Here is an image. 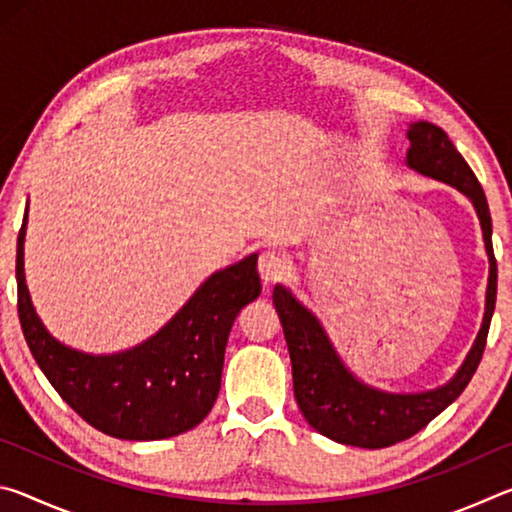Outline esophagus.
I'll use <instances>...</instances> for the list:
<instances>
[{"instance_id":"34e87169","label":"esophagus","mask_w":512,"mask_h":512,"mask_svg":"<svg viewBox=\"0 0 512 512\" xmlns=\"http://www.w3.org/2000/svg\"><path fill=\"white\" fill-rule=\"evenodd\" d=\"M259 275H262V282L266 287H271V284L280 282L284 275L289 271V262L284 259L280 253H273V250H266V253L259 255Z\"/></svg>"}]
</instances>
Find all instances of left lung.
I'll list each match as a JSON object with an SVG mask.
<instances>
[{
  "label": "left lung",
  "instance_id": "8db88e82",
  "mask_svg": "<svg viewBox=\"0 0 512 512\" xmlns=\"http://www.w3.org/2000/svg\"><path fill=\"white\" fill-rule=\"evenodd\" d=\"M406 135L411 140V149L406 153L409 167L456 187L476 207L485 250L490 257L485 316L470 354L449 384L427 393L395 395L377 391V388H370L354 379L350 370L341 363L339 354L334 352L316 316L277 284L273 289V305L282 320L284 339L289 345L296 402L311 427L341 445L366 449L391 447L415 436L438 413H443L465 391V386L470 384L472 375L479 368L497 302V259L495 250H492V219L481 183L443 128L433 126L429 121H418V124H411Z\"/></svg>",
  "mask_w": 512,
  "mask_h": 512
}]
</instances>
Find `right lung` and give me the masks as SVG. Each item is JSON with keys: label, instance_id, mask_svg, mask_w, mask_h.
Segmentation results:
<instances>
[{"label": "right lung", "instance_id": "obj_1", "mask_svg": "<svg viewBox=\"0 0 512 512\" xmlns=\"http://www.w3.org/2000/svg\"><path fill=\"white\" fill-rule=\"evenodd\" d=\"M24 228L27 214L17 235V314L33 359L56 393L112 438L162 440L194 429L219 395L232 323L262 293L257 255L205 280L153 339L92 357L58 343L40 323L24 282Z\"/></svg>", "mask_w": 512, "mask_h": 512}]
</instances>
